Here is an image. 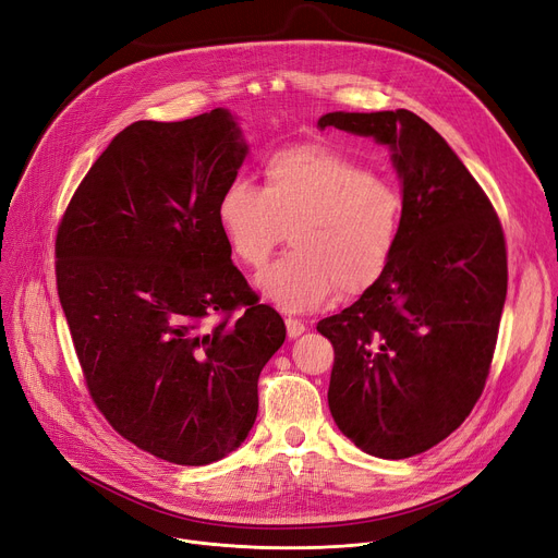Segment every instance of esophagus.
<instances>
[{"label":"esophagus","instance_id":"obj_1","mask_svg":"<svg viewBox=\"0 0 558 558\" xmlns=\"http://www.w3.org/2000/svg\"><path fill=\"white\" fill-rule=\"evenodd\" d=\"M284 326H287V335H289V339H296L299 335H303V332H305V324H301L299 319H287V322H284Z\"/></svg>","mask_w":558,"mask_h":558}]
</instances>
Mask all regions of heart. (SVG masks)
<instances>
[{"instance_id":"heart-1","label":"heart","mask_w":558,"mask_h":558,"mask_svg":"<svg viewBox=\"0 0 558 558\" xmlns=\"http://www.w3.org/2000/svg\"><path fill=\"white\" fill-rule=\"evenodd\" d=\"M232 257L262 269L287 230L292 255L266 269L257 289L289 314L326 305L339 289L357 296L390 266L403 228V196L367 166L322 145L276 153L264 186L232 180L216 205Z\"/></svg>"}]
</instances>
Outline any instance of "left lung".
<instances>
[{
  "label": "left lung",
  "instance_id": "1",
  "mask_svg": "<svg viewBox=\"0 0 558 558\" xmlns=\"http://www.w3.org/2000/svg\"><path fill=\"white\" fill-rule=\"evenodd\" d=\"M317 128L390 148L403 196L383 278L317 324L335 347L330 415L369 456H415L463 424L486 385L508 282L504 232L465 163L413 111H332Z\"/></svg>",
  "mask_w": 558,
  "mask_h": 558
}]
</instances>
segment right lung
<instances>
[{
  "label": "right lung",
  "mask_w": 558,
  "mask_h": 558,
  "mask_svg": "<svg viewBox=\"0 0 558 558\" xmlns=\"http://www.w3.org/2000/svg\"><path fill=\"white\" fill-rule=\"evenodd\" d=\"M246 155L228 109L138 120L59 226V301L88 392L123 438L168 463L209 465L248 438L259 372L287 335L216 221Z\"/></svg>",
  "instance_id": "obj_1"
}]
</instances>
